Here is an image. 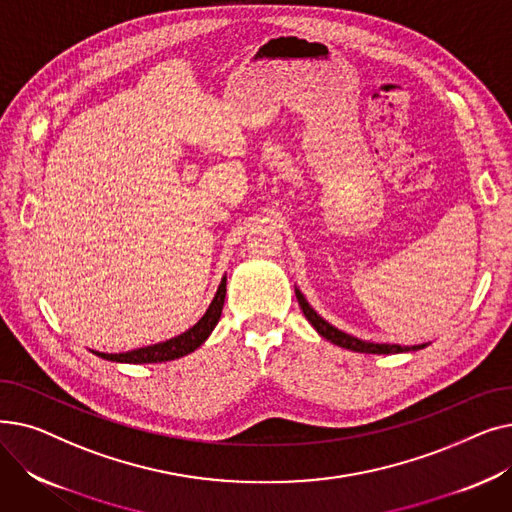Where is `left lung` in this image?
<instances>
[{
	"mask_svg": "<svg viewBox=\"0 0 512 512\" xmlns=\"http://www.w3.org/2000/svg\"><path fill=\"white\" fill-rule=\"evenodd\" d=\"M294 294H297L299 299V305L305 313V317L309 319V324L317 330L319 336H324L326 340H330L332 344L336 346H342V348H348V351H355V353H367V355H394V353H407V351H419V348H425L427 344H415V346H400V344H375V342H365V340H359L351 334H346L338 328H334L332 324H328V321L317 315L315 309L307 303V299L301 294L299 288H294Z\"/></svg>",
	"mask_w": 512,
	"mask_h": 512,
	"instance_id": "1",
	"label": "left lung"
}]
</instances>
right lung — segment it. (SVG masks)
<instances>
[{
	"mask_svg": "<svg viewBox=\"0 0 512 512\" xmlns=\"http://www.w3.org/2000/svg\"><path fill=\"white\" fill-rule=\"evenodd\" d=\"M224 299H226V276L222 278L218 292L209 305V309L205 311V315L197 321L193 328H188L186 332H182L176 338H170L166 342H157L151 346H143V348H134V351L128 353H99L93 351L97 357L105 359V361H116V363H164V361H174L180 359L188 353L197 351V348L209 338V334L213 332V328L218 326L220 315H222V307H224Z\"/></svg>",
	"mask_w": 512,
	"mask_h": 512,
	"instance_id": "right-lung-1",
	"label": "right lung"
}]
</instances>
